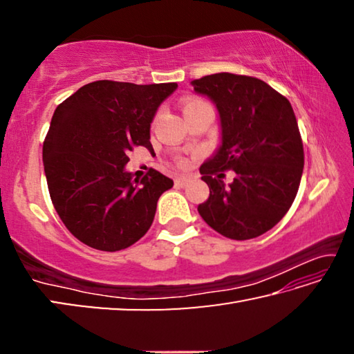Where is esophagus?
Returning <instances> with one entry per match:
<instances>
[{"mask_svg": "<svg viewBox=\"0 0 354 354\" xmlns=\"http://www.w3.org/2000/svg\"><path fill=\"white\" fill-rule=\"evenodd\" d=\"M192 181L190 176H176L175 178V184L178 187H184V185H187Z\"/></svg>", "mask_w": 354, "mask_h": 354, "instance_id": "obj_1", "label": "esophagus"}]
</instances>
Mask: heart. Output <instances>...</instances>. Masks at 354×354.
<instances>
[{
  "label": "heart",
  "instance_id": "heart-1",
  "mask_svg": "<svg viewBox=\"0 0 354 354\" xmlns=\"http://www.w3.org/2000/svg\"><path fill=\"white\" fill-rule=\"evenodd\" d=\"M201 104H205V103H203V101H200V100H185V101H183V112H184V115H187L190 111H194L195 107H198ZM184 164L185 162H184L183 159H178V165H184Z\"/></svg>",
  "mask_w": 354,
  "mask_h": 354
}]
</instances>
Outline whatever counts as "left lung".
<instances>
[{"mask_svg": "<svg viewBox=\"0 0 354 354\" xmlns=\"http://www.w3.org/2000/svg\"><path fill=\"white\" fill-rule=\"evenodd\" d=\"M217 106L221 147L200 167L209 198L198 206L206 223L232 241L263 234L289 211L301 181L303 140L284 95L253 76L215 73L192 81ZM236 173L230 186L223 171Z\"/></svg>", "mask_w": 354, "mask_h": 354, "instance_id": "8db88e82", "label": "left lung"}]
</instances>
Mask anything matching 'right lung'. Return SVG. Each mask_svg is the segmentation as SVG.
<instances>
[{
    "label": "right lung",
    "mask_w": 354,
    "mask_h": 354,
    "mask_svg": "<svg viewBox=\"0 0 354 354\" xmlns=\"http://www.w3.org/2000/svg\"><path fill=\"white\" fill-rule=\"evenodd\" d=\"M176 87L103 80L56 107L44 142V169L53 206L77 241L120 251L147 234L159 196L173 181L154 169L133 181L124 165L136 147L153 148L149 127Z\"/></svg>",
    "instance_id": "right-lung-1"
}]
</instances>
